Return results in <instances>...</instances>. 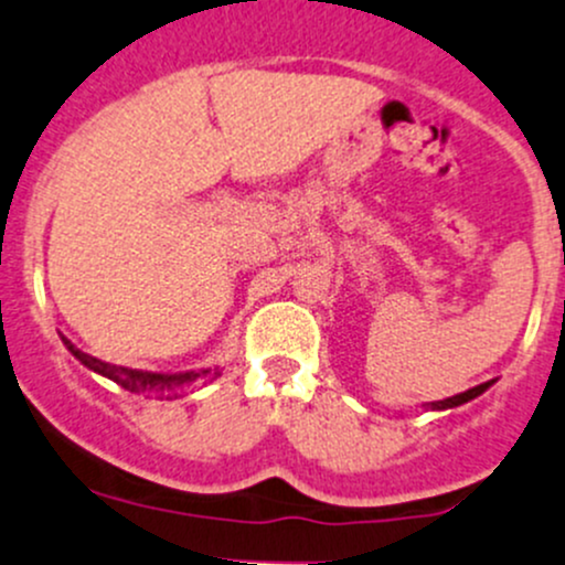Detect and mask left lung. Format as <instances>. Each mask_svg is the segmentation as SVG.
Masks as SVG:
<instances>
[{
    "label": "left lung",
    "instance_id": "1",
    "mask_svg": "<svg viewBox=\"0 0 565 565\" xmlns=\"http://www.w3.org/2000/svg\"><path fill=\"white\" fill-rule=\"evenodd\" d=\"M492 384H495V379H492V382L477 384V387H471V390L460 392V395L444 397V401H433V403H425V408H430V412H447V408H457V406H462V403H468V401H473V397H479V395H482V392H484V390H490Z\"/></svg>",
    "mask_w": 565,
    "mask_h": 565
}]
</instances>
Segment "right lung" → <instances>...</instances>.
I'll return each instance as SVG.
<instances>
[{"label": "right lung", "instance_id": "1", "mask_svg": "<svg viewBox=\"0 0 565 565\" xmlns=\"http://www.w3.org/2000/svg\"><path fill=\"white\" fill-rule=\"evenodd\" d=\"M62 335V332H58ZM64 347L70 349V354H73L75 360L81 362V365H86L88 371L99 373V376L110 379V382H116L118 387L135 392V395H157V397H168V401H173V397L181 395L183 387H189L192 382H198V379L203 376H222L218 373V367H205V371H181V373H153V371H138V367H124V365H110V362H103L97 358H92V354L81 352L78 347H75L70 338H64Z\"/></svg>", "mask_w": 565, "mask_h": 565}]
</instances>
